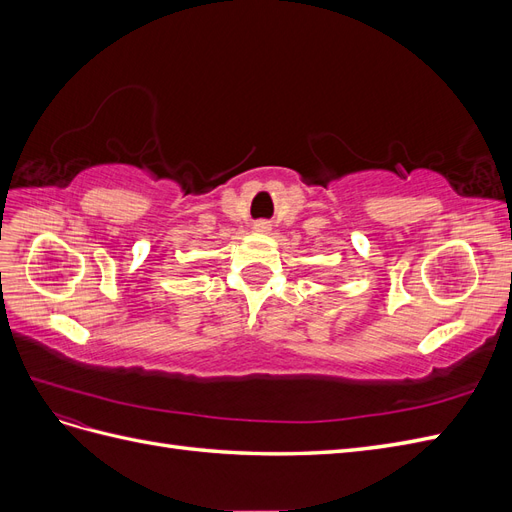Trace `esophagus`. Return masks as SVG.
Returning a JSON list of instances; mask_svg holds the SVG:
<instances>
[{"label": "esophagus", "instance_id": "34e87169", "mask_svg": "<svg viewBox=\"0 0 512 512\" xmlns=\"http://www.w3.org/2000/svg\"><path fill=\"white\" fill-rule=\"evenodd\" d=\"M254 230H256V232H269V230H271V224H269L267 220H258V222L254 224Z\"/></svg>", "mask_w": 512, "mask_h": 512}]
</instances>
